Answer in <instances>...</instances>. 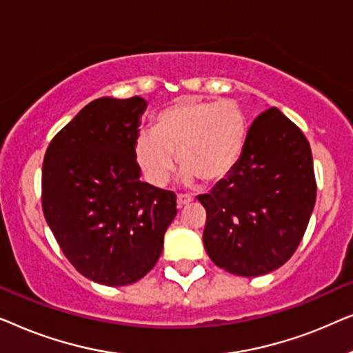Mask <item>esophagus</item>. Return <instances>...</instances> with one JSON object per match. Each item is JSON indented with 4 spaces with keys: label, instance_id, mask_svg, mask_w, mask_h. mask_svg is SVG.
Here are the masks:
<instances>
[{
    "label": "esophagus",
    "instance_id": "34e87169",
    "mask_svg": "<svg viewBox=\"0 0 353 353\" xmlns=\"http://www.w3.org/2000/svg\"><path fill=\"white\" fill-rule=\"evenodd\" d=\"M191 202H192V197H191V196H188V194H178V196H176V205H178V209H181V207L191 204Z\"/></svg>",
    "mask_w": 353,
    "mask_h": 353
}]
</instances>
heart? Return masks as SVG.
I'll return each mask as SVG.
<instances>
[{"label":"heart","instance_id":"1","mask_svg":"<svg viewBox=\"0 0 353 353\" xmlns=\"http://www.w3.org/2000/svg\"><path fill=\"white\" fill-rule=\"evenodd\" d=\"M248 138L249 120L239 103L185 96L157 114L154 130L138 133L134 157L156 186L172 176L175 152L183 181L214 185L234 170Z\"/></svg>","mask_w":353,"mask_h":353}]
</instances>
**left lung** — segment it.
Listing matches in <instances>:
<instances>
[{
  "label": "left lung",
  "mask_w": 353,
  "mask_h": 353,
  "mask_svg": "<svg viewBox=\"0 0 353 353\" xmlns=\"http://www.w3.org/2000/svg\"><path fill=\"white\" fill-rule=\"evenodd\" d=\"M197 199L216 267L238 276L273 272L296 252L315 205L310 144L281 110L267 109L250 125L234 170Z\"/></svg>",
  "instance_id": "8db88e82"
}]
</instances>
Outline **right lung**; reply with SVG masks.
Returning a JSON list of instances; mask_svg holds the SVG:
<instances>
[{"mask_svg":"<svg viewBox=\"0 0 353 353\" xmlns=\"http://www.w3.org/2000/svg\"><path fill=\"white\" fill-rule=\"evenodd\" d=\"M148 103L99 98L46 149L43 214L67 260L105 286H127L152 270L176 215L175 192L139 180L134 157Z\"/></svg>","mask_w":353,"mask_h":353,"instance_id":"right-lung-1","label":"right lung"}]
</instances>
